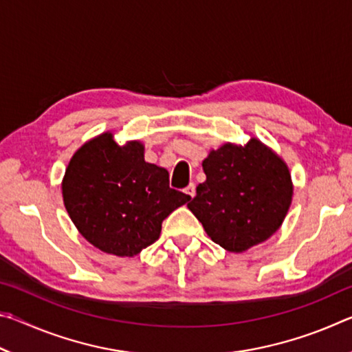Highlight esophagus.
<instances>
[{
	"instance_id": "esophagus-1",
	"label": "esophagus",
	"mask_w": 352,
	"mask_h": 352,
	"mask_svg": "<svg viewBox=\"0 0 352 352\" xmlns=\"http://www.w3.org/2000/svg\"><path fill=\"white\" fill-rule=\"evenodd\" d=\"M184 192H186V194L189 195V197L192 199L194 195H195V184H194V183H190L189 186H186V189H184Z\"/></svg>"
}]
</instances>
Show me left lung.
<instances>
[{
  "mask_svg": "<svg viewBox=\"0 0 352 352\" xmlns=\"http://www.w3.org/2000/svg\"><path fill=\"white\" fill-rule=\"evenodd\" d=\"M206 180L188 208L212 242L242 253L275 234L287 214L294 186L287 164L252 138L226 142L204 160Z\"/></svg>",
  "mask_w": 352,
  "mask_h": 352,
  "instance_id": "left-lung-1",
  "label": "left lung"
}]
</instances>
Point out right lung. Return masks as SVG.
Returning <instances> with one entry per match:
<instances>
[{
	"instance_id": "add662e5",
	"label": "right lung",
	"mask_w": 352,
	"mask_h": 352,
	"mask_svg": "<svg viewBox=\"0 0 352 352\" xmlns=\"http://www.w3.org/2000/svg\"><path fill=\"white\" fill-rule=\"evenodd\" d=\"M63 204L85 239L104 253L135 256L189 195L169 188V172L144 162V146H119L110 132L85 142L65 170Z\"/></svg>"
}]
</instances>
